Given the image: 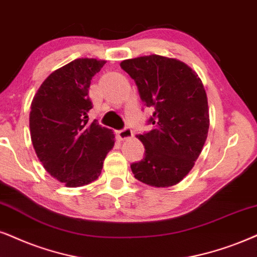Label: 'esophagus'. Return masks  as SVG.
<instances>
[{"instance_id":"34e87169","label":"esophagus","mask_w":257,"mask_h":257,"mask_svg":"<svg viewBox=\"0 0 257 257\" xmlns=\"http://www.w3.org/2000/svg\"><path fill=\"white\" fill-rule=\"evenodd\" d=\"M117 135H118V139L121 140V141H124V140H128V139L132 138V136H133V132H132L131 128H128V126H125L124 129H122V131H119V132L117 133Z\"/></svg>"}]
</instances>
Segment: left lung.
<instances>
[{
	"label": "left lung",
	"instance_id": "left-lung-1",
	"mask_svg": "<svg viewBox=\"0 0 257 257\" xmlns=\"http://www.w3.org/2000/svg\"><path fill=\"white\" fill-rule=\"evenodd\" d=\"M121 67L135 80L152 108V131L138 135L145 158L132 164L136 179L154 187L177 185L192 170L209 132L207 97L198 74L183 61L151 54L126 59Z\"/></svg>",
	"mask_w": 257,
	"mask_h": 257
}]
</instances>
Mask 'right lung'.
I'll return each mask as SVG.
<instances>
[{
  "label": "right lung",
  "mask_w": 257,
  "mask_h": 257,
  "mask_svg": "<svg viewBox=\"0 0 257 257\" xmlns=\"http://www.w3.org/2000/svg\"><path fill=\"white\" fill-rule=\"evenodd\" d=\"M105 60L79 58L52 72L31 104L29 129L42 166L67 187L95 181L115 144V134L93 121L87 112L91 79Z\"/></svg>",
  "instance_id": "obj_1"
}]
</instances>
